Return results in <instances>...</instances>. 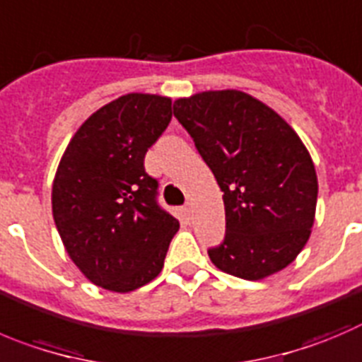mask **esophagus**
<instances>
[{"label":"esophagus","instance_id":"esophagus-1","mask_svg":"<svg viewBox=\"0 0 362 362\" xmlns=\"http://www.w3.org/2000/svg\"><path fill=\"white\" fill-rule=\"evenodd\" d=\"M184 214H185V216H187V218H189V216H191V214H192V205H191V204H189V202H187V204H185V205H184Z\"/></svg>","mask_w":362,"mask_h":362}]
</instances>
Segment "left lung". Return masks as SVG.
Returning a JSON list of instances; mask_svg holds the SVG:
<instances>
[{"label":"left lung","mask_w":362,"mask_h":362,"mask_svg":"<svg viewBox=\"0 0 362 362\" xmlns=\"http://www.w3.org/2000/svg\"><path fill=\"white\" fill-rule=\"evenodd\" d=\"M173 114L223 191L227 232L209 248L212 264L245 280L291 264L309 239L318 200V177L298 134L235 89L180 98Z\"/></svg>","instance_id":"left-lung-1"}]
</instances>
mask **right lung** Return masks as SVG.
I'll return each instance as SVG.
<instances>
[{"instance_id":"add662e5","label":"right lung","mask_w":362,"mask_h":362,"mask_svg":"<svg viewBox=\"0 0 362 362\" xmlns=\"http://www.w3.org/2000/svg\"><path fill=\"white\" fill-rule=\"evenodd\" d=\"M171 116V98L124 94L96 110L60 158L53 219L71 261L100 288L130 293L151 282L180 227L144 171Z\"/></svg>"}]
</instances>
